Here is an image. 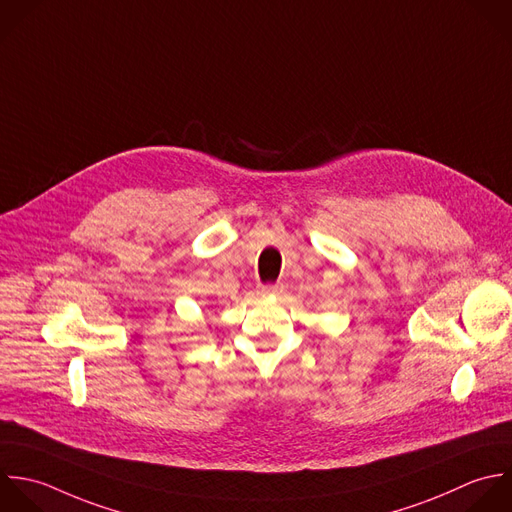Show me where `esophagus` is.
<instances>
[{
  "instance_id": "1",
  "label": "esophagus",
  "mask_w": 512,
  "mask_h": 512,
  "mask_svg": "<svg viewBox=\"0 0 512 512\" xmlns=\"http://www.w3.org/2000/svg\"><path fill=\"white\" fill-rule=\"evenodd\" d=\"M281 293H283V285H281V283L265 285V287H261V291H259V295H263V297H273V295H281Z\"/></svg>"
}]
</instances>
